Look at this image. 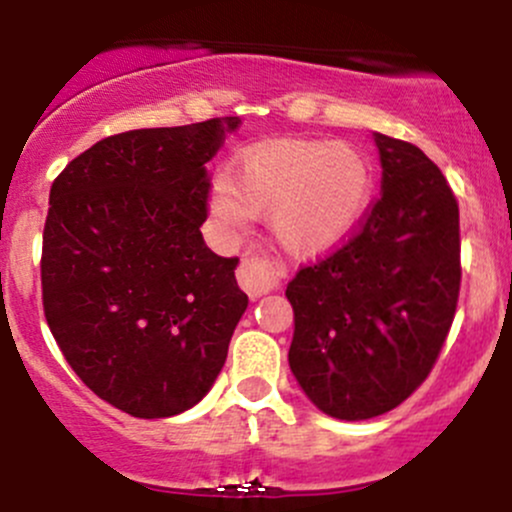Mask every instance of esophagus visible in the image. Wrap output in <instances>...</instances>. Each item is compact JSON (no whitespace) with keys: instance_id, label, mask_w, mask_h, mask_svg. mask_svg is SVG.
<instances>
[{"instance_id":"34e87169","label":"esophagus","mask_w":512,"mask_h":512,"mask_svg":"<svg viewBox=\"0 0 512 512\" xmlns=\"http://www.w3.org/2000/svg\"><path fill=\"white\" fill-rule=\"evenodd\" d=\"M281 268L271 266V263L261 261V258H244L239 263V271H236V278H239V286L249 293L251 298H261L266 293H271L273 288H278L281 283Z\"/></svg>"}]
</instances>
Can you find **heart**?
<instances>
[{
  "mask_svg": "<svg viewBox=\"0 0 512 512\" xmlns=\"http://www.w3.org/2000/svg\"><path fill=\"white\" fill-rule=\"evenodd\" d=\"M376 169L348 141L278 139L241 151L211 189V214L224 229H244L268 214L273 241L288 256L336 249L366 216Z\"/></svg>",
  "mask_w": 512,
  "mask_h": 512,
  "instance_id": "b5f03b06",
  "label": "heart"
}]
</instances>
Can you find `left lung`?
Returning <instances> with one entry per match:
<instances>
[{"mask_svg":"<svg viewBox=\"0 0 512 512\" xmlns=\"http://www.w3.org/2000/svg\"><path fill=\"white\" fill-rule=\"evenodd\" d=\"M381 199L336 254L286 286L288 366L331 418L368 421L428 378L460 291L458 201L438 166L408 141L373 134Z\"/></svg>","mask_w":512,"mask_h":512,"instance_id":"1","label":"left lung"}]
</instances>
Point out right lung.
Instances as JSON below:
<instances>
[{
  "instance_id": "add662e5",
  "label": "right lung",
  "mask_w": 512,
  "mask_h": 512,
  "mask_svg": "<svg viewBox=\"0 0 512 512\" xmlns=\"http://www.w3.org/2000/svg\"><path fill=\"white\" fill-rule=\"evenodd\" d=\"M239 116L106 136L49 191L42 298L79 378L134 418L194 408L249 296L201 236L209 161Z\"/></svg>"
}]
</instances>
